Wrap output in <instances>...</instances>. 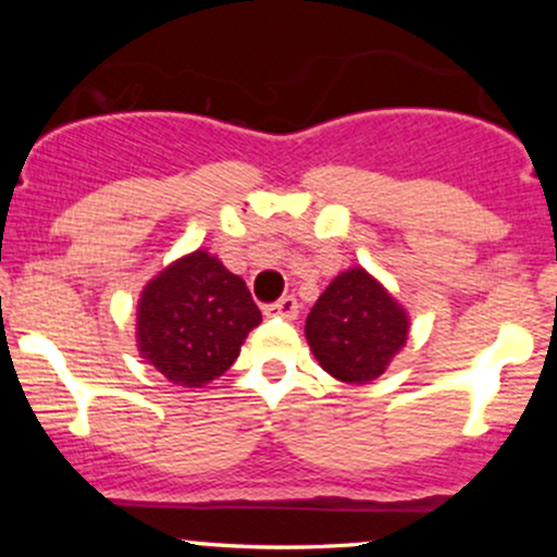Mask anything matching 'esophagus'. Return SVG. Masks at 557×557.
<instances>
[{
    "instance_id": "34e87169",
    "label": "esophagus",
    "mask_w": 557,
    "mask_h": 557,
    "mask_svg": "<svg viewBox=\"0 0 557 557\" xmlns=\"http://www.w3.org/2000/svg\"><path fill=\"white\" fill-rule=\"evenodd\" d=\"M267 314L270 317H283V319H296L298 317V300L293 296H283L280 300H274V304L267 306Z\"/></svg>"
}]
</instances>
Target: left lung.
I'll return each instance as SVG.
<instances>
[{
  "label": "left lung",
  "instance_id": "obj_1",
  "mask_svg": "<svg viewBox=\"0 0 557 557\" xmlns=\"http://www.w3.org/2000/svg\"><path fill=\"white\" fill-rule=\"evenodd\" d=\"M306 341L319 367L348 382L367 385L385 374L408 341L406 309L361 267L345 270L306 317Z\"/></svg>",
  "mask_w": 557,
  "mask_h": 557
}]
</instances>
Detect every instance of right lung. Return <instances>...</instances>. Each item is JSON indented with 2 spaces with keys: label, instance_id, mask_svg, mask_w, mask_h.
Here are the masks:
<instances>
[{
  "label": "right lung",
  "instance_id": "obj_1",
  "mask_svg": "<svg viewBox=\"0 0 557 557\" xmlns=\"http://www.w3.org/2000/svg\"><path fill=\"white\" fill-rule=\"evenodd\" d=\"M136 319L140 359L172 385L203 387L233 367L261 311L238 274L198 248L144 287Z\"/></svg>",
  "mask_w": 557,
  "mask_h": 557
}]
</instances>
